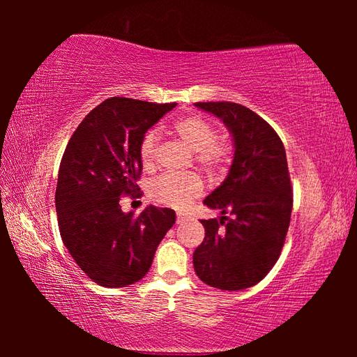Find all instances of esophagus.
<instances>
[{"label":"esophagus","mask_w":357,"mask_h":357,"mask_svg":"<svg viewBox=\"0 0 357 357\" xmlns=\"http://www.w3.org/2000/svg\"><path fill=\"white\" fill-rule=\"evenodd\" d=\"M187 218H188V215L187 213H176V224H183L184 221H187Z\"/></svg>","instance_id":"34e87169"}]
</instances>
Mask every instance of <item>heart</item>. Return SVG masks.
I'll list each match as a JSON object with an SVG mask.
<instances>
[{
    "label": "heart",
    "mask_w": 357,
    "mask_h": 357,
    "mask_svg": "<svg viewBox=\"0 0 357 357\" xmlns=\"http://www.w3.org/2000/svg\"><path fill=\"white\" fill-rule=\"evenodd\" d=\"M173 133L195 151L196 162L208 173L222 170L230 161L231 147L227 139L216 138L213 123L201 115L178 119ZM158 151V135L149 132L139 144V159L144 169H153ZM202 193V183L195 174H162L151 184V196L164 206L184 210Z\"/></svg>",
    "instance_id": "heart-1"
}]
</instances>
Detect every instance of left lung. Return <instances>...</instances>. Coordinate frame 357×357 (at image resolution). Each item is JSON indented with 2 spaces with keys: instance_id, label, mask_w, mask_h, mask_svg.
<instances>
[{
  "instance_id": "left-lung-1",
  "label": "left lung",
  "mask_w": 357,
  "mask_h": 357,
  "mask_svg": "<svg viewBox=\"0 0 357 357\" xmlns=\"http://www.w3.org/2000/svg\"><path fill=\"white\" fill-rule=\"evenodd\" d=\"M195 105L222 121L234 147L224 183L204 199L221 216L201 221L206 238L193 253L195 271L219 290H244L276 264L290 225L293 193L285 149L267 121L244 105Z\"/></svg>"
}]
</instances>
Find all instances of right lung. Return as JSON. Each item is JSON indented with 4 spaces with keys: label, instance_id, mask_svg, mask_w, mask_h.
<instances>
[{
    "label": "right lung",
    "instance_id": "right-lung-1",
    "mask_svg": "<svg viewBox=\"0 0 357 357\" xmlns=\"http://www.w3.org/2000/svg\"><path fill=\"white\" fill-rule=\"evenodd\" d=\"M172 104L115 96L82 119L59 164L55 206L59 233L78 267L98 285L119 288L147 275L176 215L149 206L124 213L123 195L139 190V144Z\"/></svg>",
    "mask_w": 357,
    "mask_h": 357
}]
</instances>
